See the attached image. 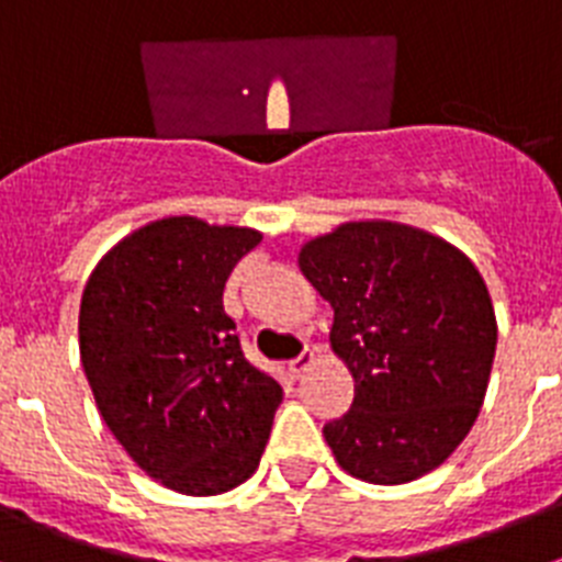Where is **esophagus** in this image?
Listing matches in <instances>:
<instances>
[{"instance_id":"1","label":"esophagus","mask_w":562,"mask_h":562,"mask_svg":"<svg viewBox=\"0 0 562 562\" xmlns=\"http://www.w3.org/2000/svg\"><path fill=\"white\" fill-rule=\"evenodd\" d=\"M312 362H315V351L306 349L304 355L297 357V360H292V362H290V374L295 376V380H301V376H304L306 371L312 369Z\"/></svg>"}]
</instances>
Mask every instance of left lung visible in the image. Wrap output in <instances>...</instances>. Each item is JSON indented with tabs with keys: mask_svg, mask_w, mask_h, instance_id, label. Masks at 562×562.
<instances>
[{
	"mask_svg": "<svg viewBox=\"0 0 562 562\" xmlns=\"http://www.w3.org/2000/svg\"><path fill=\"white\" fill-rule=\"evenodd\" d=\"M335 310L331 351L351 408L324 425L337 464L371 484L430 473L461 445L486 394L498 324L484 278L445 238L400 222H346L297 252Z\"/></svg>",
	"mask_w": 562,
	"mask_h": 562,
	"instance_id": "1",
	"label": "left lung"
}]
</instances>
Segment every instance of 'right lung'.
Wrapping results in <instances>:
<instances>
[{
	"instance_id": "1",
	"label": "right lung",
	"mask_w": 562,
	"mask_h": 562,
	"mask_svg": "<svg viewBox=\"0 0 562 562\" xmlns=\"http://www.w3.org/2000/svg\"><path fill=\"white\" fill-rule=\"evenodd\" d=\"M252 227L168 216L128 233L81 295V366L106 428L143 473L220 495L256 473L281 385L241 351L222 295Z\"/></svg>"
}]
</instances>
